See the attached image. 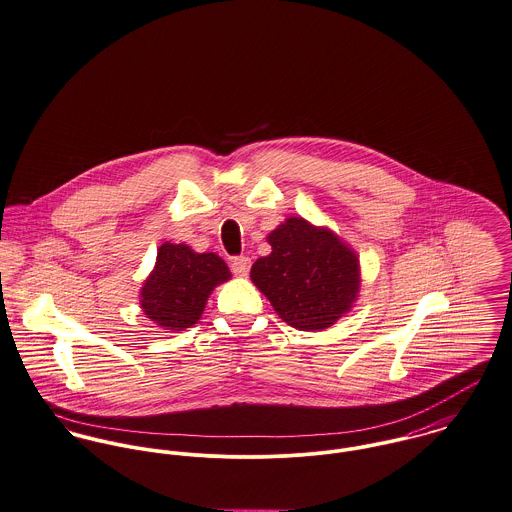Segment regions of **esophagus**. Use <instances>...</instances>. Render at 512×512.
<instances>
[{"label":"esophagus","mask_w":512,"mask_h":512,"mask_svg":"<svg viewBox=\"0 0 512 512\" xmlns=\"http://www.w3.org/2000/svg\"><path fill=\"white\" fill-rule=\"evenodd\" d=\"M249 267H251V259H249V257H235V259L231 261V269H233V273L239 275V277H245V275L249 273Z\"/></svg>","instance_id":"1"}]
</instances>
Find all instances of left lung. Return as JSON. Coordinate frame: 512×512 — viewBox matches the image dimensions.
Listing matches in <instances>:
<instances>
[{"instance_id": "1", "label": "left lung", "mask_w": 512, "mask_h": 512, "mask_svg": "<svg viewBox=\"0 0 512 512\" xmlns=\"http://www.w3.org/2000/svg\"><path fill=\"white\" fill-rule=\"evenodd\" d=\"M273 251L251 267V281L292 328L320 332L336 324L357 300V253L328 228L286 218L267 235Z\"/></svg>"}]
</instances>
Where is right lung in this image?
Returning a JSON list of instances; mask_svg holds the SVG:
<instances>
[{
	"label": "right lung",
	"instance_id": "obj_1",
	"mask_svg": "<svg viewBox=\"0 0 512 512\" xmlns=\"http://www.w3.org/2000/svg\"><path fill=\"white\" fill-rule=\"evenodd\" d=\"M229 279L228 265L216 253H196L184 243L165 241L143 283L139 304L163 330L182 332L200 320L212 290Z\"/></svg>",
	"mask_w": 512,
	"mask_h": 512
}]
</instances>
